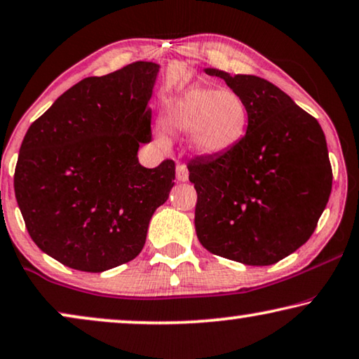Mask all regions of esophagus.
<instances>
[{"label":"esophagus","instance_id":"obj_1","mask_svg":"<svg viewBox=\"0 0 359 359\" xmlns=\"http://www.w3.org/2000/svg\"><path fill=\"white\" fill-rule=\"evenodd\" d=\"M175 174H177V180H180V182L189 180V169H187L185 164H177Z\"/></svg>","mask_w":359,"mask_h":359}]
</instances>
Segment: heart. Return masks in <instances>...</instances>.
<instances>
[{"mask_svg":"<svg viewBox=\"0 0 359 359\" xmlns=\"http://www.w3.org/2000/svg\"><path fill=\"white\" fill-rule=\"evenodd\" d=\"M249 112L234 90L196 84L170 105L165 127L175 135H189L190 148L200 156H221L239 144L247 130ZM165 143L164 136H159Z\"/></svg>","mask_w":359,"mask_h":359,"instance_id":"b5f03b06","label":"heart"}]
</instances>
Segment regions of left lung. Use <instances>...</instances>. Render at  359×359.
<instances>
[{
	"label": "left lung",
	"mask_w": 359,
	"mask_h": 359,
	"mask_svg": "<svg viewBox=\"0 0 359 359\" xmlns=\"http://www.w3.org/2000/svg\"><path fill=\"white\" fill-rule=\"evenodd\" d=\"M244 99L247 131L221 156L191 159L195 229L211 254L273 265L306 244L332 191L325 135L317 120L269 81L205 69Z\"/></svg>",
	"instance_id": "1"
}]
</instances>
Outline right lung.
<instances>
[{"mask_svg":"<svg viewBox=\"0 0 359 359\" xmlns=\"http://www.w3.org/2000/svg\"><path fill=\"white\" fill-rule=\"evenodd\" d=\"M159 65L136 62L90 76L30 125L14 170L29 236L69 269L100 273L140 254L149 219L169 198L175 163H138L151 141Z\"/></svg>","mask_w":359,"mask_h":359,"instance_id":"obj_1","label":"right lung"}]
</instances>
